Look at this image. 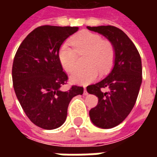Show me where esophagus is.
I'll use <instances>...</instances> for the list:
<instances>
[{
	"mask_svg": "<svg viewBox=\"0 0 157 157\" xmlns=\"http://www.w3.org/2000/svg\"><path fill=\"white\" fill-rule=\"evenodd\" d=\"M84 95H87V92H86V87L84 88Z\"/></svg>",
	"mask_w": 157,
	"mask_h": 157,
	"instance_id": "obj_1",
	"label": "esophagus"
}]
</instances>
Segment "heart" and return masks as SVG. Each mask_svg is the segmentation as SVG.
I'll return each mask as SVG.
<instances>
[{
  "label": "heart",
  "instance_id": "b5f03b06",
  "mask_svg": "<svg viewBox=\"0 0 157 157\" xmlns=\"http://www.w3.org/2000/svg\"><path fill=\"white\" fill-rule=\"evenodd\" d=\"M71 43L73 47L65 43L59 50V59L63 68L68 72L76 68L77 53L82 55L86 53L85 65H88L86 68L75 71L71 75L72 82L80 85L88 84L97 78L98 71L101 74H105L111 68L115 55L114 48L99 34L85 31L71 38Z\"/></svg>",
  "mask_w": 157,
  "mask_h": 157
}]
</instances>
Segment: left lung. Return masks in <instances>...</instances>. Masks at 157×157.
Masks as SVG:
<instances>
[{
	"instance_id": "left-lung-1",
	"label": "left lung",
	"mask_w": 157,
	"mask_h": 157,
	"mask_svg": "<svg viewBox=\"0 0 157 157\" xmlns=\"http://www.w3.org/2000/svg\"><path fill=\"white\" fill-rule=\"evenodd\" d=\"M109 40L114 48L113 67L106 78L86 87L90 94L98 97V102L90 110L93 124L102 128L115 127L127 118L138 97L142 82L140 55L128 36L113 26L87 27ZM109 89L103 92L102 89Z\"/></svg>"
}]
</instances>
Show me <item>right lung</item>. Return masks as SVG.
<instances>
[{
    "instance_id": "right-lung-1",
    "label": "right lung",
    "mask_w": 157,
    "mask_h": 157,
    "mask_svg": "<svg viewBox=\"0 0 157 157\" xmlns=\"http://www.w3.org/2000/svg\"><path fill=\"white\" fill-rule=\"evenodd\" d=\"M77 27L44 25L26 37L16 53L12 82L16 96L28 118L44 129H55L65 123L69 103L82 95L83 87L72 86L63 92L68 76L63 71L59 50Z\"/></svg>"
}]
</instances>
